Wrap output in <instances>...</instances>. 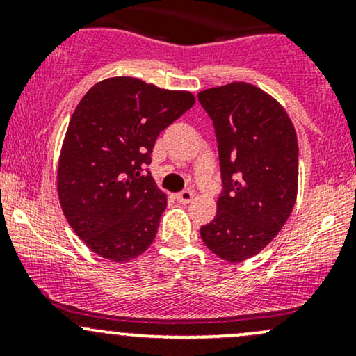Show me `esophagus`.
<instances>
[{"mask_svg": "<svg viewBox=\"0 0 356 356\" xmlns=\"http://www.w3.org/2000/svg\"><path fill=\"white\" fill-rule=\"evenodd\" d=\"M192 197H194V191L191 189L181 191L179 194H175V199H177V202L181 204H189L192 201Z\"/></svg>", "mask_w": 356, "mask_h": 356, "instance_id": "1", "label": "esophagus"}]
</instances>
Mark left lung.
<instances>
[{"mask_svg": "<svg viewBox=\"0 0 356 356\" xmlns=\"http://www.w3.org/2000/svg\"><path fill=\"white\" fill-rule=\"evenodd\" d=\"M197 99L214 125L222 179L218 212L201 238L220 259L241 263L276 238L295 206V127L273 97L244 81Z\"/></svg>", "mask_w": 356, "mask_h": 356, "instance_id": "obj_1", "label": "left lung"}]
</instances>
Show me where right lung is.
Masks as SVG:
<instances>
[{"label":"right lung","instance_id":"1","mask_svg":"<svg viewBox=\"0 0 356 356\" xmlns=\"http://www.w3.org/2000/svg\"><path fill=\"white\" fill-rule=\"evenodd\" d=\"M194 102L189 92L115 76L93 85L76 105L60 154L58 197L95 254L125 263L154 243L167 197L147 165L159 134Z\"/></svg>","mask_w":356,"mask_h":356}]
</instances>
